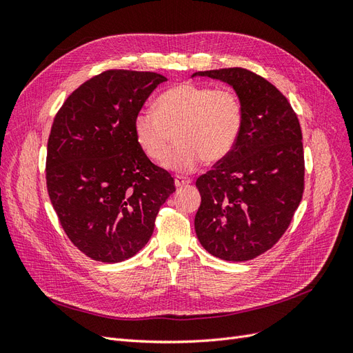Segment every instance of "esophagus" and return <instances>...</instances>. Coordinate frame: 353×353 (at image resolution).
I'll use <instances>...</instances> for the list:
<instances>
[{
	"label": "esophagus",
	"instance_id": "1",
	"mask_svg": "<svg viewBox=\"0 0 353 353\" xmlns=\"http://www.w3.org/2000/svg\"><path fill=\"white\" fill-rule=\"evenodd\" d=\"M190 184H191V179L190 178L183 176V175L175 176V185H176V188H183V187H187Z\"/></svg>",
	"mask_w": 353,
	"mask_h": 353
}]
</instances>
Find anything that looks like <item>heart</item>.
Here are the masks:
<instances>
[{
    "label": "heart",
    "instance_id": "obj_1",
    "mask_svg": "<svg viewBox=\"0 0 353 353\" xmlns=\"http://www.w3.org/2000/svg\"><path fill=\"white\" fill-rule=\"evenodd\" d=\"M244 125V105L230 88L183 82L156 100V109L143 108L134 117L137 144L153 162H163L174 143H179L165 166L191 172L203 159L216 163L237 145Z\"/></svg>",
    "mask_w": 353,
    "mask_h": 353
}]
</instances>
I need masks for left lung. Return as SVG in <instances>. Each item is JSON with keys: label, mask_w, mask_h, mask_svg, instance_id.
Returning a JSON list of instances; mask_svg holds the SVG:
<instances>
[{"label": "left lung", "mask_w": 353, "mask_h": 353, "mask_svg": "<svg viewBox=\"0 0 353 353\" xmlns=\"http://www.w3.org/2000/svg\"><path fill=\"white\" fill-rule=\"evenodd\" d=\"M230 83L244 105L237 145L197 178V239L210 254L243 262L270 250L303 196L305 157L297 114L271 82L248 69L194 73Z\"/></svg>", "instance_id": "1"}]
</instances>
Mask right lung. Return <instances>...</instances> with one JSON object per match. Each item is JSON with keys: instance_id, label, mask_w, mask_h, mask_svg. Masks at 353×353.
Masks as SVG:
<instances>
[{"instance_id": "right-lung-1", "label": "right lung", "mask_w": 353, "mask_h": 353, "mask_svg": "<svg viewBox=\"0 0 353 353\" xmlns=\"http://www.w3.org/2000/svg\"><path fill=\"white\" fill-rule=\"evenodd\" d=\"M163 74L105 70L59 109L47 145V190L63 231L88 258L116 263L150 240L174 178L137 144L134 117Z\"/></svg>"}]
</instances>
